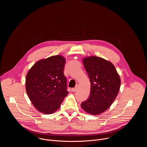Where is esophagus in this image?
Here are the masks:
<instances>
[{
  "label": "esophagus",
  "instance_id": "1",
  "mask_svg": "<svg viewBox=\"0 0 147 147\" xmlns=\"http://www.w3.org/2000/svg\"><path fill=\"white\" fill-rule=\"evenodd\" d=\"M77 89H78V86H77L76 87L73 88L71 89V91H72V92H76V91L77 90Z\"/></svg>",
  "mask_w": 147,
  "mask_h": 147
}]
</instances>
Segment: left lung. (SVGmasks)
Masks as SVG:
<instances>
[{"label": "left lung", "instance_id": "left-lung-1", "mask_svg": "<svg viewBox=\"0 0 147 147\" xmlns=\"http://www.w3.org/2000/svg\"><path fill=\"white\" fill-rule=\"evenodd\" d=\"M83 64L90 80L91 91L81 107L87 113L98 115L114 102L120 90V78L112 63L101 57H86Z\"/></svg>", "mask_w": 147, "mask_h": 147}]
</instances>
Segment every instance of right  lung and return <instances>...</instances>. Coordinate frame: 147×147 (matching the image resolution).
Segmentation results:
<instances>
[{"label":"right lung","mask_w":147,"mask_h":147,"mask_svg":"<svg viewBox=\"0 0 147 147\" xmlns=\"http://www.w3.org/2000/svg\"><path fill=\"white\" fill-rule=\"evenodd\" d=\"M65 63V59L60 55L51 56L36 62L28 72L26 91L40 112L54 113L69 94L63 72Z\"/></svg>","instance_id":"1"}]
</instances>
